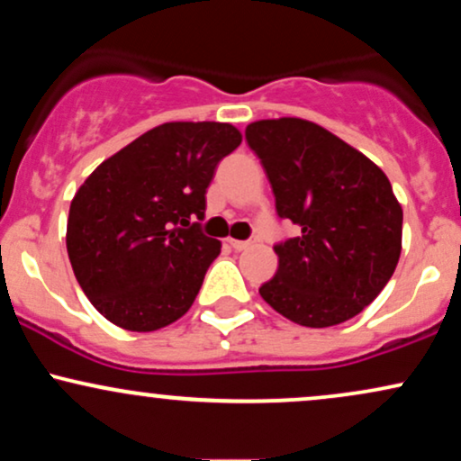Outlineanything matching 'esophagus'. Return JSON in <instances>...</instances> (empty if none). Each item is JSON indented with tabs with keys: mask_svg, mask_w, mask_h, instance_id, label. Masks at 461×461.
I'll use <instances>...</instances> for the list:
<instances>
[{
	"mask_svg": "<svg viewBox=\"0 0 461 461\" xmlns=\"http://www.w3.org/2000/svg\"><path fill=\"white\" fill-rule=\"evenodd\" d=\"M230 245L236 249V251H245V249H249V247H253L256 245V240H234V238H231L230 240Z\"/></svg>",
	"mask_w": 461,
	"mask_h": 461,
	"instance_id": "obj_1",
	"label": "esophagus"
}]
</instances>
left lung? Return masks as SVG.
Returning a JSON list of instances; mask_svg holds the SVG:
<instances>
[{"instance_id":"1","label":"left lung","mask_w":461,"mask_h":461,"mask_svg":"<svg viewBox=\"0 0 461 461\" xmlns=\"http://www.w3.org/2000/svg\"><path fill=\"white\" fill-rule=\"evenodd\" d=\"M245 139L260 158L279 219L299 236L275 245L277 273L260 285L275 312L303 327L345 322L373 303L401 256L403 210L382 168L312 121H256Z\"/></svg>"}]
</instances>
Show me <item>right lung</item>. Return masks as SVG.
<instances>
[{"label":"right lung","mask_w":461,"mask_h":461,"mask_svg":"<svg viewBox=\"0 0 461 461\" xmlns=\"http://www.w3.org/2000/svg\"><path fill=\"white\" fill-rule=\"evenodd\" d=\"M234 125H158L79 186L67 251L95 310L130 331H156L190 310L221 240L201 223L216 167L240 145Z\"/></svg>","instance_id":"1"}]
</instances>
